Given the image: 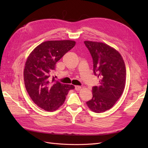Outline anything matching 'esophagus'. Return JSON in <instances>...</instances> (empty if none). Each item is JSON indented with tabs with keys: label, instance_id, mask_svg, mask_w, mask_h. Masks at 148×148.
Instances as JSON below:
<instances>
[{
	"label": "esophagus",
	"instance_id": "obj_1",
	"mask_svg": "<svg viewBox=\"0 0 148 148\" xmlns=\"http://www.w3.org/2000/svg\"><path fill=\"white\" fill-rule=\"evenodd\" d=\"M81 89H82V87L80 86H75V90L79 91Z\"/></svg>",
	"mask_w": 148,
	"mask_h": 148
}]
</instances>
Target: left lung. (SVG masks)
<instances>
[{
  "instance_id": "obj_1",
  "label": "left lung",
  "mask_w": 148,
  "mask_h": 148,
  "mask_svg": "<svg viewBox=\"0 0 148 148\" xmlns=\"http://www.w3.org/2000/svg\"><path fill=\"white\" fill-rule=\"evenodd\" d=\"M84 43L92 58L94 73L99 79V85L92 87V98L86 104L96 113L104 112L114 106L124 91L125 62L120 53L108 44L91 41Z\"/></svg>"
}]
</instances>
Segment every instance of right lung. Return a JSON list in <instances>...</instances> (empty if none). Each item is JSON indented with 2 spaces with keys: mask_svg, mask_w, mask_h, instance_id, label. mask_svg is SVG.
I'll return each instance as SVG.
<instances>
[{
  "mask_svg": "<svg viewBox=\"0 0 148 148\" xmlns=\"http://www.w3.org/2000/svg\"><path fill=\"white\" fill-rule=\"evenodd\" d=\"M76 42L71 40L47 41L40 44L26 59L24 69V82L31 99L40 108L46 111L57 110L64 104L72 84L61 83L51 75L56 64L72 49Z\"/></svg>",
  "mask_w": 148,
  "mask_h": 148,
  "instance_id": "right-lung-1",
  "label": "right lung"
}]
</instances>
